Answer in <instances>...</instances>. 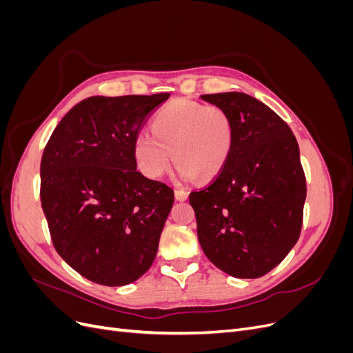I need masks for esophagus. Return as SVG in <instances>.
Returning <instances> with one entry per match:
<instances>
[{
  "instance_id": "obj_1",
  "label": "esophagus",
  "mask_w": 353,
  "mask_h": 353,
  "mask_svg": "<svg viewBox=\"0 0 353 353\" xmlns=\"http://www.w3.org/2000/svg\"><path fill=\"white\" fill-rule=\"evenodd\" d=\"M175 199H176L178 201L187 200V199H188V191H185V190H183V188H176V190H175Z\"/></svg>"
}]
</instances>
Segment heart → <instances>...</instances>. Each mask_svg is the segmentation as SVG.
<instances>
[{"mask_svg": "<svg viewBox=\"0 0 353 353\" xmlns=\"http://www.w3.org/2000/svg\"><path fill=\"white\" fill-rule=\"evenodd\" d=\"M234 145V122L215 104L174 101L160 110L150 131L135 137L134 156L141 172L160 178L174 162L184 179H212L225 168Z\"/></svg>", "mask_w": 353, "mask_h": 353, "instance_id": "heart-1", "label": "heart"}]
</instances>
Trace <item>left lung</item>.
I'll return each instance as SVG.
<instances>
[{
    "instance_id": "obj_1",
    "label": "left lung",
    "mask_w": 353,
    "mask_h": 353,
    "mask_svg": "<svg viewBox=\"0 0 353 353\" xmlns=\"http://www.w3.org/2000/svg\"><path fill=\"white\" fill-rule=\"evenodd\" d=\"M200 97L234 122L228 162L212 183L190 193L208 259L237 279H259L301 236L306 178L296 137L281 117L243 92Z\"/></svg>"
}]
</instances>
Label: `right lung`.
<instances>
[{
    "label": "right lung",
    "mask_w": 353,
    "mask_h": 353,
    "mask_svg": "<svg viewBox=\"0 0 353 353\" xmlns=\"http://www.w3.org/2000/svg\"><path fill=\"white\" fill-rule=\"evenodd\" d=\"M168 92L90 97L63 117L41 159L54 249L85 279L126 285L150 268L174 190L137 170L134 141Z\"/></svg>",
    "instance_id": "add662e5"
}]
</instances>
